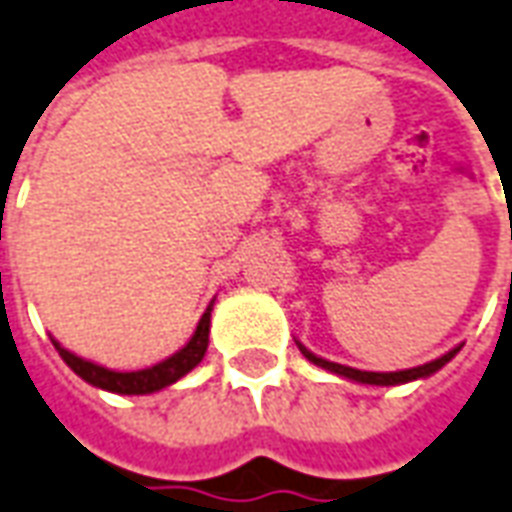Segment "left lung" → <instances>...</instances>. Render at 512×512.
<instances>
[{
	"label": "left lung",
	"mask_w": 512,
	"mask_h": 512,
	"mask_svg": "<svg viewBox=\"0 0 512 512\" xmlns=\"http://www.w3.org/2000/svg\"><path fill=\"white\" fill-rule=\"evenodd\" d=\"M302 356L308 358V361H314L319 367H325L330 373L344 375V378H350V381H358V384H375V387H395V384H406V381H415V378H426V375L437 373L443 364H448L451 358L460 353V347H454L451 353L446 356H440L437 361H429V364H423V367H412V370H401V373H367V370H353V367H344V364H336V361H325V358L314 356L311 350H305L300 344Z\"/></svg>",
	"instance_id": "obj_1"
}]
</instances>
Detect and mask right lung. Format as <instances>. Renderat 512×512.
I'll return each mask as SVG.
<instances>
[{
    "label": "right lung",
    "mask_w": 512,
    "mask_h": 512,
    "mask_svg": "<svg viewBox=\"0 0 512 512\" xmlns=\"http://www.w3.org/2000/svg\"><path fill=\"white\" fill-rule=\"evenodd\" d=\"M207 342H210V308L201 316L193 339L184 344L179 353H173V356L165 358V361L148 367V370H137V373H114V370H106V367H100V364H92V361H86V358H78L75 353H69V350H64L58 342H55V350H58L66 364L81 375L83 381H89L92 387L120 392V395H148V392H156V389L176 384L182 375L190 373L198 361L204 358V353H207Z\"/></svg>",
    "instance_id": "right-lung-1"
}]
</instances>
